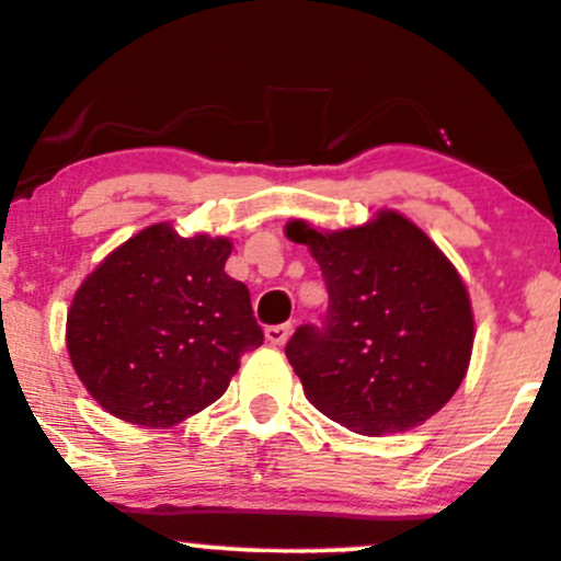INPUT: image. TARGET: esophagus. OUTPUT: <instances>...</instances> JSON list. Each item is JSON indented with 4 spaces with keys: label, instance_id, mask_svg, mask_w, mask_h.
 Masks as SVG:
<instances>
[{
    "label": "esophagus",
    "instance_id": "1",
    "mask_svg": "<svg viewBox=\"0 0 561 561\" xmlns=\"http://www.w3.org/2000/svg\"><path fill=\"white\" fill-rule=\"evenodd\" d=\"M289 332H293V324H274V327H266V340L272 345H285Z\"/></svg>",
    "mask_w": 561,
    "mask_h": 561
}]
</instances>
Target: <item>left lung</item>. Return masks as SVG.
<instances>
[{
	"label": "left lung",
	"mask_w": 561,
	"mask_h": 561,
	"mask_svg": "<svg viewBox=\"0 0 561 561\" xmlns=\"http://www.w3.org/2000/svg\"><path fill=\"white\" fill-rule=\"evenodd\" d=\"M311 248L330 306L285 347L306 398L362 435H390L437 414L459 390L474 321L465 282L409 218L382 210L366 227L321 234L293 221Z\"/></svg>",
	"instance_id": "8db88e82"
}]
</instances>
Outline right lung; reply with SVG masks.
Returning <instances> with one entry per match:
<instances>
[{
	"instance_id": "right-lung-1",
	"label": "right lung",
	"mask_w": 561,
	"mask_h": 561,
	"mask_svg": "<svg viewBox=\"0 0 561 561\" xmlns=\"http://www.w3.org/2000/svg\"><path fill=\"white\" fill-rule=\"evenodd\" d=\"M229 240L139 231L76 293L68 353L92 398L118 420L171 427L229 388L263 345L250 293L224 272Z\"/></svg>"
}]
</instances>
